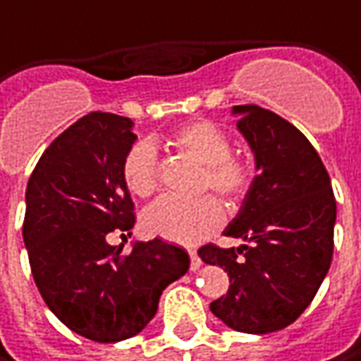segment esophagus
I'll use <instances>...</instances> for the list:
<instances>
[{
	"label": "esophagus",
	"mask_w": 361,
	"mask_h": 361,
	"mask_svg": "<svg viewBox=\"0 0 361 361\" xmlns=\"http://www.w3.org/2000/svg\"><path fill=\"white\" fill-rule=\"evenodd\" d=\"M191 257V270H200L202 268V257L197 255V251H189Z\"/></svg>",
	"instance_id": "34e87169"
}]
</instances>
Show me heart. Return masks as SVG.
I'll return each mask as SVG.
<instances>
[{
    "instance_id": "obj_1",
    "label": "heart",
    "mask_w": 361,
    "mask_h": 361,
    "mask_svg": "<svg viewBox=\"0 0 361 361\" xmlns=\"http://www.w3.org/2000/svg\"><path fill=\"white\" fill-rule=\"evenodd\" d=\"M172 143L202 161L200 189L214 191L226 203H239L251 189V161L233 154L231 137L209 120H193L172 133ZM122 180L137 197H149L158 187V154L156 147L141 139L133 143L122 158ZM224 220V209L212 195L193 202L159 197L141 218L143 231L178 245H197L214 235Z\"/></svg>"
}]
</instances>
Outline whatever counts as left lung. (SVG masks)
<instances>
[{
    "mask_svg": "<svg viewBox=\"0 0 361 361\" xmlns=\"http://www.w3.org/2000/svg\"><path fill=\"white\" fill-rule=\"evenodd\" d=\"M233 114L257 176L224 235L245 245L207 243L197 253L231 281L212 314L233 331L266 335L293 324L318 293L333 259L337 202L318 152L291 122L253 104Z\"/></svg>",
    "mask_w": 361,
    "mask_h": 361,
    "instance_id": "obj_1",
    "label": "left lung"
}]
</instances>
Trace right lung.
<instances>
[{
  "label": "right lung",
  "instance_id": "obj_1",
  "mask_svg": "<svg viewBox=\"0 0 361 361\" xmlns=\"http://www.w3.org/2000/svg\"><path fill=\"white\" fill-rule=\"evenodd\" d=\"M135 141L130 118L87 114L43 152L26 185L23 237L35 285L62 324L95 343L141 333L161 291L191 264L161 239L137 241L130 253L108 241L135 226L120 170Z\"/></svg>",
  "mask_w": 361,
  "mask_h": 361
}]
</instances>
